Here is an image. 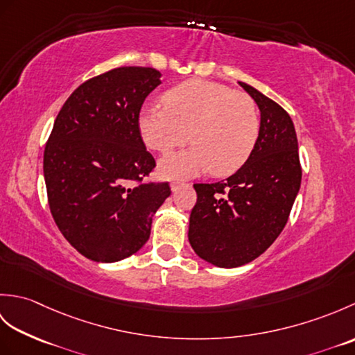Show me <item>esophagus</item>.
Masks as SVG:
<instances>
[{
	"label": "esophagus",
	"instance_id": "esophagus-1",
	"mask_svg": "<svg viewBox=\"0 0 355 355\" xmlns=\"http://www.w3.org/2000/svg\"><path fill=\"white\" fill-rule=\"evenodd\" d=\"M182 186H183L182 182H178V180H173V182L171 183V189H172L173 192H175V191L180 189V187H182Z\"/></svg>",
	"mask_w": 355,
	"mask_h": 355
}]
</instances>
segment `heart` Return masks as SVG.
<instances>
[{
    "mask_svg": "<svg viewBox=\"0 0 355 355\" xmlns=\"http://www.w3.org/2000/svg\"><path fill=\"white\" fill-rule=\"evenodd\" d=\"M163 103L140 112L146 146L166 154L189 139L193 143L163 158L164 177L184 178L209 169L215 175H230L248 160L261 128L250 96L218 82L189 79L166 92Z\"/></svg>",
    "mask_w": 355,
    "mask_h": 355,
    "instance_id": "1",
    "label": "heart"
}]
</instances>
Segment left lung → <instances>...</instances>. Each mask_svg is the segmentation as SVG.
Returning <instances> with one entry per match:
<instances>
[{
    "label": "left lung",
    "mask_w": 355,
    "mask_h": 355,
    "mask_svg": "<svg viewBox=\"0 0 355 355\" xmlns=\"http://www.w3.org/2000/svg\"><path fill=\"white\" fill-rule=\"evenodd\" d=\"M261 111L248 160L223 182L197 183L189 243L201 259L233 268L252 262L281 235L302 180L293 120L281 105L239 82Z\"/></svg>",
    "instance_id": "1"
}]
</instances>
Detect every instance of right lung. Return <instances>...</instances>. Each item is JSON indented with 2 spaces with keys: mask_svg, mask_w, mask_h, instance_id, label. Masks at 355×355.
<instances>
[{
  "mask_svg": "<svg viewBox=\"0 0 355 355\" xmlns=\"http://www.w3.org/2000/svg\"><path fill=\"white\" fill-rule=\"evenodd\" d=\"M149 67H119L79 85L67 99L44 150L50 212L64 238L96 262L139 252L169 183H145L155 160L139 116L162 84Z\"/></svg>",
  "mask_w": 355,
  "mask_h": 355,
  "instance_id": "1",
  "label": "right lung"
}]
</instances>
